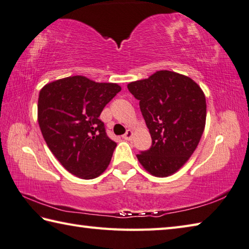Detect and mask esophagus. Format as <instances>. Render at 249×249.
Masks as SVG:
<instances>
[{
    "mask_svg": "<svg viewBox=\"0 0 249 249\" xmlns=\"http://www.w3.org/2000/svg\"><path fill=\"white\" fill-rule=\"evenodd\" d=\"M132 135H133V132L131 130H126V132L124 134V140H131L132 139Z\"/></svg>",
    "mask_w": 249,
    "mask_h": 249,
    "instance_id": "34e87169",
    "label": "esophagus"
}]
</instances>
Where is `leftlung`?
Wrapping results in <instances>:
<instances>
[{
  "mask_svg": "<svg viewBox=\"0 0 249 249\" xmlns=\"http://www.w3.org/2000/svg\"><path fill=\"white\" fill-rule=\"evenodd\" d=\"M152 137V146L137 155L155 177L171 176L197 147L206 124V97L195 81L160 70L128 84Z\"/></svg>",
  "mask_w": 249,
  "mask_h": 249,
  "instance_id": "8db88e82",
  "label": "left lung"
}]
</instances>
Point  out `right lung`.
<instances>
[{
	"mask_svg": "<svg viewBox=\"0 0 249 249\" xmlns=\"http://www.w3.org/2000/svg\"><path fill=\"white\" fill-rule=\"evenodd\" d=\"M121 88L83 76L67 77L41 89L37 121L51 152L67 171L94 179L108 167L117 144L100 119Z\"/></svg>",
	"mask_w": 249,
	"mask_h": 249,
	"instance_id": "add662e5",
	"label": "right lung"
}]
</instances>
